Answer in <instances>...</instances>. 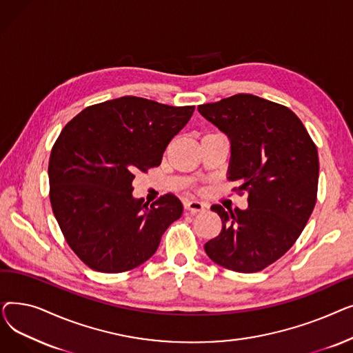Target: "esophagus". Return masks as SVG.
I'll return each instance as SVG.
<instances>
[{
    "mask_svg": "<svg viewBox=\"0 0 353 353\" xmlns=\"http://www.w3.org/2000/svg\"><path fill=\"white\" fill-rule=\"evenodd\" d=\"M206 208H208L206 203L199 201V200H190V199H189V200L184 201V209L192 212V213L203 212V210H206Z\"/></svg>",
    "mask_w": 353,
    "mask_h": 353,
    "instance_id": "34e87169",
    "label": "esophagus"
}]
</instances>
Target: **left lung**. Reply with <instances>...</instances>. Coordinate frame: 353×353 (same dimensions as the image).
Returning a JSON list of instances; mask_svg holds the SVG:
<instances>
[{
	"label": "left lung",
	"instance_id": "8db88e82",
	"mask_svg": "<svg viewBox=\"0 0 353 353\" xmlns=\"http://www.w3.org/2000/svg\"><path fill=\"white\" fill-rule=\"evenodd\" d=\"M199 111L232 143L229 180L249 208L212 210L221 232L205 250L229 270L254 273L281 259L303 232L316 205V144L292 110L253 94L200 104Z\"/></svg>",
	"mask_w": 353,
	"mask_h": 353
}]
</instances>
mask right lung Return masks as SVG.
<instances>
[{
	"mask_svg": "<svg viewBox=\"0 0 353 353\" xmlns=\"http://www.w3.org/2000/svg\"><path fill=\"white\" fill-rule=\"evenodd\" d=\"M194 105L125 96L84 108L61 130L48 161L50 201L65 242L90 269L132 270L150 259L183 205L167 193L134 199L137 172L160 165Z\"/></svg>",
	"mask_w": 353,
	"mask_h": 353,
	"instance_id": "right-lung-1",
	"label": "right lung"
}]
</instances>
